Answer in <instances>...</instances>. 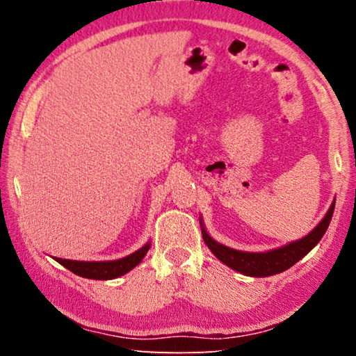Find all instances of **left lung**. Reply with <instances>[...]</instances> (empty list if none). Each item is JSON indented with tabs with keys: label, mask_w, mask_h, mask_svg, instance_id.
Masks as SVG:
<instances>
[{
	"label": "left lung",
	"mask_w": 356,
	"mask_h": 356,
	"mask_svg": "<svg viewBox=\"0 0 356 356\" xmlns=\"http://www.w3.org/2000/svg\"><path fill=\"white\" fill-rule=\"evenodd\" d=\"M334 202L331 204V207L327 212V215H325V218L318 222L314 231L309 232L305 238L297 240V242L289 243L286 246H282V248L273 250V251L245 252V251L227 248V246L215 242L204 227H202V238L210 248V251H212L222 264H226L227 267L237 270V272L243 275L257 276V278L259 276H272V275L284 272L287 268H291L293 264H297L301 257L308 254V252L314 248L318 242H321L323 234L327 232L331 216H333Z\"/></svg>",
	"instance_id": "obj_1"
}]
</instances>
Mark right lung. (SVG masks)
Listing matches in <instances>:
<instances>
[{"label": "right lung", "instance_id": "obj_1", "mask_svg": "<svg viewBox=\"0 0 356 356\" xmlns=\"http://www.w3.org/2000/svg\"><path fill=\"white\" fill-rule=\"evenodd\" d=\"M150 248V243H146L141 250L135 251L134 254L127 257L118 259V261H108V262H81V261H70V259H59L56 261L69 268L78 276L88 280H114L119 276L130 272L131 268L136 267L138 264L143 261L146 252Z\"/></svg>", "mask_w": 356, "mask_h": 356}]
</instances>
